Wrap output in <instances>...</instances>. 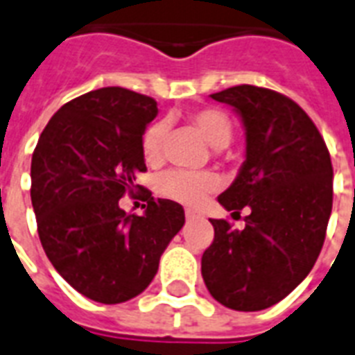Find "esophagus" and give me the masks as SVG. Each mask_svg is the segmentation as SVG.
I'll use <instances>...</instances> for the list:
<instances>
[{
  "label": "esophagus",
  "mask_w": 355,
  "mask_h": 355,
  "mask_svg": "<svg viewBox=\"0 0 355 355\" xmlns=\"http://www.w3.org/2000/svg\"><path fill=\"white\" fill-rule=\"evenodd\" d=\"M199 211L193 210V208H186V219H188V221H193V219H199Z\"/></svg>",
  "instance_id": "34e87169"
}]
</instances>
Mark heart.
<instances>
[{"label": "heart", "mask_w": 355, "mask_h": 355, "mask_svg": "<svg viewBox=\"0 0 355 355\" xmlns=\"http://www.w3.org/2000/svg\"><path fill=\"white\" fill-rule=\"evenodd\" d=\"M188 121L193 125L202 138L214 149H225L232 141V121L219 108H199L188 116ZM167 136V123L155 121L145 128L141 136V155L149 166L160 164L164 158V144ZM219 178L211 171H184L171 169L158 178V189L169 199L184 205H199L206 195L216 191Z\"/></svg>", "instance_id": "obj_1"}]
</instances>
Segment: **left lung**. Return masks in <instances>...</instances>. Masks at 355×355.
I'll return each instance as SVG.
<instances>
[{"mask_svg": "<svg viewBox=\"0 0 355 355\" xmlns=\"http://www.w3.org/2000/svg\"><path fill=\"white\" fill-rule=\"evenodd\" d=\"M241 116L247 158L217 200L247 208L245 228L210 219L216 236L200 270L217 302L259 311L286 298L313 269L334 202V167L319 128L289 97L241 85L211 94ZM232 214V216H234Z\"/></svg>", "mask_w": 355, "mask_h": 355, "instance_id": "1", "label": "left lung"}]
</instances>
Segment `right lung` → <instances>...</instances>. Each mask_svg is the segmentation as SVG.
<instances>
[{
  "instance_id": "1",
  "label": "right lung",
  "mask_w": 355,
  "mask_h": 355,
  "mask_svg": "<svg viewBox=\"0 0 355 355\" xmlns=\"http://www.w3.org/2000/svg\"><path fill=\"white\" fill-rule=\"evenodd\" d=\"M158 114L153 97L108 86L58 108L31 160L38 236L57 272L101 304L127 302L155 278L184 227V208L148 195L144 216L119 208L145 173L141 136Z\"/></svg>"
}]
</instances>
